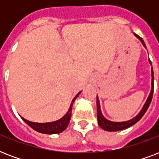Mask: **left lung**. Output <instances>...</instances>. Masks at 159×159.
<instances>
[{"mask_svg": "<svg viewBox=\"0 0 159 159\" xmlns=\"http://www.w3.org/2000/svg\"><path fill=\"white\" fill-rule=\"evenodd\" d=\"M136 38L139 39L140 40L141 43L143 44L144 47L146 48L145 43L144 41L143 40V39L140 38L139 36L137 35L136 34H134ZM148 62L150 63V65L152 66V62L149 59H148ZM151 77H152V81H151V90L150 92H149V95H148V98L146 100L145 103L143 106L141 111L139 112V114L136 116H134V118L129 120L125 121H111L109 120L105 117L102 113V110H101V105H100V101L99 97L97 96V122H98V125L102 129H103L104 130L106 131H111V132H113V131H120L123 130V129H125L130 127V126L134 125V124H136L139 120H140L143 116L145 114V112L148 110V106L150 105L151 101H152V98H153V67H151Z\"/></svg>", "mask_w": 159, "mask_h": 159, "instance_id": "8db88e82", "label": "left lung"}]
</instances>
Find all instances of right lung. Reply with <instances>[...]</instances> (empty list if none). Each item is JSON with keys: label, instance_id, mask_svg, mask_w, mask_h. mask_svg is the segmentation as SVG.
<instances>
[{"label": "right lung", "instance_id": "obj_1", "mask_svg": "<svg viewBox=\"0 0 159 159\" xmlns=\"http://www.w3.org/2000/svg\"><path fill=\"white\" fill-rule=\"evenodd\" d=\"M81 92H78L75 97L72 99V103L70 105L69 109L64 116H62V118L57 120L52 121V122H47V123H37V122H32L26 119L23 118L22 116H20L22 120L25 122L28 125H30L32 129H34V130L37 132L42 134H59L62 131H64L67 129L69 121L71 120V116H72V108L74 103L75 100L77 99L78 96L81 94Z\"/></svg>", "mask_w": 159, "mask_h": 159}]
</instances>
